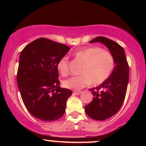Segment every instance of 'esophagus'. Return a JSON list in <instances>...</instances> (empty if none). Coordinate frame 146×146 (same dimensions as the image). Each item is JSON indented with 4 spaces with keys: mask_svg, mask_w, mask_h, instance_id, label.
Returning <instances> with one entry per match:
<instances>
[{
    "mask_svg": "<svg viewBox=\"0 0 146 146\" xmlns=\"http://www.w3.org/2000/svg\"><path fill=\"white\" fill-rule=\"evenodd\" d=\"M82 93V91H74L73 92V94L74 95H80V94H81Z\"/></svg>",
    "mask_w": 146,
    "mask_h": 146,
    "instance_id": "1",
    "label": "esophagus"
}]
</instances>
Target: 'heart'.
Returning <instances> with one entry per match:
<instances>
[{
  "label": "heart",
  "instance_id": "b5f03b06",
  "mask_svg": "<svg viewBox=\"0 0 146 146\" xmlns=\"http://www.w3.org/2000/svg\"><path fill=\"white\" fill-rule=\"evenodd\" d=\"M75 58L82 63L78 76L72 77L63 82V86L71 90H81L90 84L100 85L104 82L113 73L115 67L114 57L109 51L98 46H88L74 53ZM58 71L63 76L69 73V61L66 56L58 61Z\"/></svg>",
  "mask_w": 146,
  "mask_h": 146
}]
</instances>
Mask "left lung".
<instances>
[{
    "mask_svg": "<svg viewBox=\"0 0 146 146\" xmlns=\"http://www.w3.org/2000/svg\"><path fill=\"white\" fill-rule=\"evenodd\" d=\"M89 42L104 44L115 60V68L109 78L98 86L89 89L93 101L85 106L88 116L103 121L115 115L123 105L129 80V66L124 49L116 42L99 36Z\"/></svg>",
    "mask_w": 146,
    "mask_h": 146,
    "instance_id": "1",
    "label": "left lung"
}]
</instances>
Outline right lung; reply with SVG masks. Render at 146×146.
Returning <instances> with one entry per match:
<instances>
[{
	"instance_id": "obj_1",
	"label": "right lung",
	"mask_w": 146,
	"mask_h": 146,
	"mask_svg": "<svg viewBox=\"0 0 146 146\" xmlns=\"http://www.w3.org/2000/svg\"><path fill=\"white\" fill-rule=\"evenodd\" d=\"M70 47L41 38L27 45L21 51L17 84L23 103L36 118L53 121L64 115L71 90L60 87L58 61Z\"/></svg>"
}]
</instances>
